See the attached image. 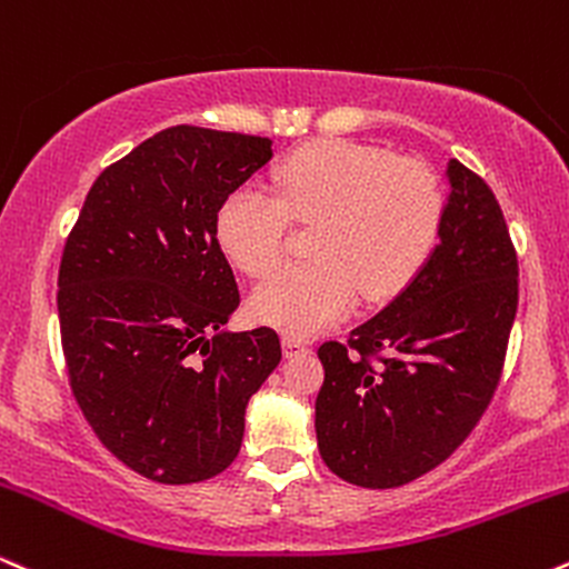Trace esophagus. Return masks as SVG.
Wrapping results in <instances>:
<instances>
[{
  "label": "esophagus",
  "instance_id": "1",
  "mask_svg": "<svg viewBox=\"0 0 569 569\" xmlns=\"http://www.w3.org/2000/svg\"><path fill=\"white\" fill-rule=\"evenodd\" d=\"M282 349H284V357H298V353H309V346H306L303 340L290 338V336L282 340Z\"/></svg>",
  "mask_w": 569,
  "mask_h": 569
}]
</instances>
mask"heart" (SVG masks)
<instances>
[{"label":"heart","mask_w":569,"mask_h":569,"mask_svg":"<svg viewBox=\"0 0 569 569\" xmlns=\"http://www.w3.org/2000/svg\"><path fill=\"white\" fill-rule=\"evenodd\" d=\"M277 193L239 186L220 204V250L250 277L282 258L290 218L317 223L311 263L273 271L250 298L260 325L306 338L349 317L359 292L389 300L423 271L442 237L447 197L437 172L378 146L322 140L284 159Z\"/></svg>","instance_id":"heart-1"}]
</instances>
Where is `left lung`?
<instances>
[{
	"label": "left lung",
	"mask_w": 569,
	"mask_h": 569,
	"mask_svg": "<svg viewBox=\"0 0 569 569\" xmlns=\"http://www.w3.org/2000/svg\"><path fill=\"white\" fill-rule=\"evenodd\" d=\"M442 237L423 271L346 343L319 346L317 442L327 469L370 490L445 463L490 407L519 303V263L496 193L447 164Z\"/></svg>",
	"instance_id": "1"
}]
</instances>
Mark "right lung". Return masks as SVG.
<instances>
[{"mask_svg": "<svg viewBox=\"0 0 569 569\" xmlns=\"http://www.w3.org/2000/svg\"><path fill=\"white\" fill-rule=\"evenodd\" d=\"M269 159V138L167 127L100 172L66 239L58 319L71 393L106 450L151 482L229 469L247 402L282 359L271 327L220 330L239 287L218 210Z\"/></svg>", "mask_w": 569, "mask_h": 569, "instance_id": "add662e5", "label": "right lung"}]
</instances>
